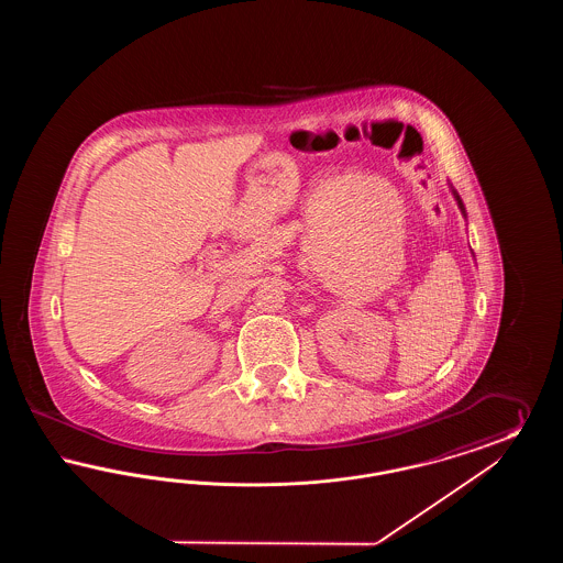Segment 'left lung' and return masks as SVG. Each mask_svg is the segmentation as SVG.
<instances>
[{"instance_id": "1", "label": "left lung", "mask_w": 563, "mask_h": 563, "mask_svg": "<svg viewBox=\"0 0 563 563\" xmlns=\"http://www.w3.org/2000/svg\"><path fill=\"white\" fill-rule=\"evenodd\" d=\"M450 189H452V196H454L455 205H457V209H460V213H462V217L466 219V209H464V202H462V198H460V194L455 191L452 186H450ZM473 253V251H471ZM473 257H475V253H473Z\"/></svg>"}]
</instances>
